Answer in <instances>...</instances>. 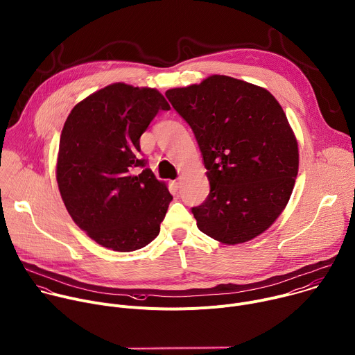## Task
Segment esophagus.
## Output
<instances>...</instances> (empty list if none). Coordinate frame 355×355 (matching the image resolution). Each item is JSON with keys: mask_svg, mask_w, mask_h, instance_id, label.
Returning <instances> with one entry per match:
<instances>
[{"mask_svg": "<svg viewBox=\"0 0 355 355\" xmlns=\"http://www.w3.org/2000/svg\"><path fill=\"white\" fill-rule=\"evenodd\" d=\"M180 184H182V180H180V179H178V180H175V182H173V187H175L176 190L180 187Z\"/></svg>", "mask_w": 355, "mask_h": 355, "instance_id": "obj_1", "label": "esophagus"}]
</instances>
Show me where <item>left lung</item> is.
I'll return each instance as SVG.
<instances>
[{
  "instance_id": "8db88e82",
  "label": "left lung",
  "mask_w": 355,
  "mask_h": 355,
  "mask_svg": "<svg viewBox=\"0 0 355 355\" xmlns=\"http://www.w3.org/2000/svg\"><path fill=\"white\" fill-rule=\"evenodd\" d=\"M191 127L209 194L191 212L201 232L225 245L248 242L278 218L298 175V143L264 88L227 76L166 91Z\"/></svg>"
}]
</instances>
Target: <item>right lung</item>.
<instances>
[{
	"label": "right lung",
	"instance_id": "obj_1",
	"mask_svg": "<svg viewBox=\"0 0 355 355\" xmlns=\"http://www.w3.org/2000/svg\"><path fill=\"white\" fill-rule=\"evenodd\" d=\"M169 109L157 89L116 83L68 114L55 178L68 214L96 243L132 252L158 236L173 197L144 168L139 137L159 110Z\"/></svg>",
	"mask_w": 355,
	"mask_h": 355
}]
</instances>
